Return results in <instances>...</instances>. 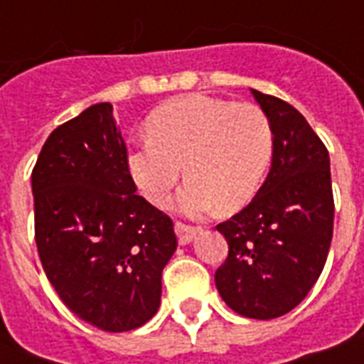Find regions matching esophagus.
Instances as JSON below:
<instances>
[{
	"label": "esophagus",
	"instance_id": "1",
	"mask_svg": "<svg viewBox=\"0 0 364 364\" xmlns=\"http://www.w3.org/2000/svg\"><path fill=\"white\" fill-rule=\"evenodd\" d=\"M176 232H177V240L181 245H187L194 240V236L200 232V227H193V225H187V223L177 221L176 223Z\"/></svg>",
	"mask_w": 364,
	"mask_h": 364
}]
</instances>
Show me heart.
I'll return each mask as SVG.
<instances>
[{"label": "heart", "mask_w": 364, "mask_h": 364, "mask_svg": "<svg viewBox=\"0 0 364 364\" xmlns=\"http://www.w3.org/2000/svg\"><path fill=\"white\" fill-rule=\"evenodd\" d=\"M274 149L270 119L259 105L191 94L166 102L149 117V136L126 154L132 179L154 205H164L183 173L177 208L205 215L221 204L242 208L253 198Z\"/></svg>", "instance_id": "obj_1"}]
</instances>
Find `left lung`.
Here are the masks:
<instances>
[{
    "label": "left lung",
    "mask_w": 364,
    "mask_h": 364,
    "mask_svg": "<svg viewBox=\"0 0 364 364\" xmlns=\"http://www.w3.org/2000/svg\"><path fill=\"white\" fill-rule=\"evenodd\" d=\"M251 92L274 132L272 168L255 198L217 225L228 257L215 285L240 316L274 319L304 300L327 262L334 227L331 160L293 105Z\"/></svg>",
    "instance_id": "8db88e82"
}]
</instances>
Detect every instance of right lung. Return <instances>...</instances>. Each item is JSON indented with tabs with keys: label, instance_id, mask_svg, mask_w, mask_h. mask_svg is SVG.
<instances>
[{
	"label": "right lung",
	"instance_id": "add662e5",
	"mask_svg": "<svg viewBox=\"0 0 364 364\" xmlns=\"http://www.w3.org/2000/svg\"><path fill=\"white\" fill-rule=\"evenodd\" d=\"M126 143L104 102L60 124L31 171L36 243L60 300L107 333L156 314L173 221L136 194Z\"/></svg>",
	"mask_w": 364,
	"mask_h": 364
}]
</instances>
